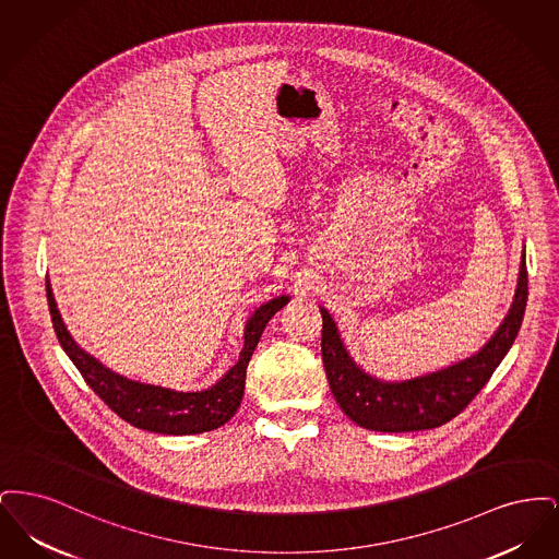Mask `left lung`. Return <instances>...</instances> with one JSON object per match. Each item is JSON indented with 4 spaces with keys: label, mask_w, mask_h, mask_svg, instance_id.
Listing matches in <instances>:
<instances>
[{
    "label": "left lung",
    "mask_w": 559,
    "mask_h": 559,
    "mask_svg": "<svg viewBox=\"0 0 559 559\" xmlns=\"http://www.w3.org/2000/svg\"><path fill=\"white\" fill-rule=\"evenodd\" d=\"M526 301L528 272L526 253H522L513 304L495 335L476 354L459 362L399 381H388L365 371L352 358L329 310L320 306V349L331 392L347 417L365 429L392 433L444 426L476 399L506 358L522 326Z\"/></svg>",
    "instance_id": "1"
}]
</instances>
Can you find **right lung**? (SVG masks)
<instances>
[{"label": "right lung", "instance_id": "obj_1", "mask_svg": "<svg viewBox=\"0 0 559 559\" xmlns=\"http://www.w3.org/2000/svg\"><path fill=\"white\" fill-rule=\"evenodd\" d=\"M46 295L50 306L53 331L67 356L80 369L87 385L105 400L108 408H112L123 421L138 429L167 433V436H190L203 433L228 424L239 411L242 392H245V374L247 365L253 356V349L266 329L267 320L272 319L283 306L289 304V295H278L255 308V312L245 322L242 349L235 367L222 374L207 390L197 392H178L171 388L153 385L144 381H135L126 374L110 371L96 356L85 352L71 337L67 324L58 312L53 299L50 278H46Z\"/></svg>", "mask_w": 559, "mask_h": 559}]
</instances>
